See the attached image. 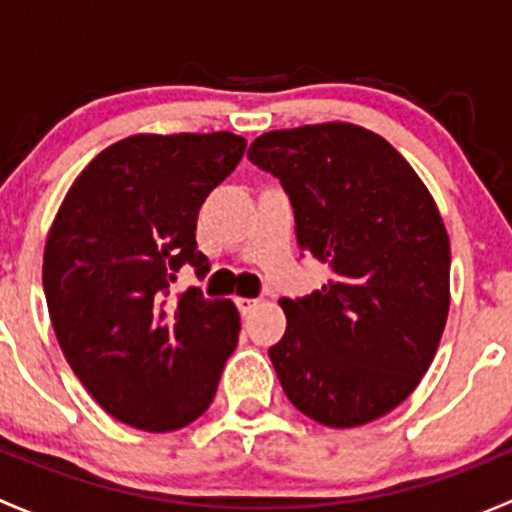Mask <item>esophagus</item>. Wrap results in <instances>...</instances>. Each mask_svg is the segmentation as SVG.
I'll return each mask as SVG.
<instances>
[{
  "label": "esophagus",
  "mask_w": 512,
  "mask_h": 512,
  "mask_svg": "<svg viewBox=\"0 0 512 512\" xmlns=\"http://www.w3.org/2000/svg\"><path fill=\"white\" fill-rule=\"evenodd\" d=\"M235 302H237V307H240V312H242V314H247V312H252V309L257 307V302H260V299H252V297H237Z\"/></svg>",
  "instance_id": "esophagus-1"
}]
</instances>
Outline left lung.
Instances as JSON below:
<instances>
[{
	"mask_svg": "<svg viewBox=\"0 0 512 512\" xmlns=\"http://www.w3.org/2000/svg\"><path fill=\"white\" fill-rule=\"evenodd\" d=\"M247 158L282 183L299 250L329 267L307 297H282L272 366L294 409L332 428L389 414L431 366L451 304V242L406 158L354 123L255 138Z\"/></svg>",
	"mask_w": 512,
	"mask_h": 512,
	"instance_id": "8db88e82",
	"label": "left lung"
}]
</instances>
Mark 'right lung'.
<instances>
[{
  "mask_svg": "<svg viewBox=\"0 0 512 512\" xmlns=\"http://www.w3.org/2000/svg\"><path fill=\"white\" fill-rule=\"evenodd\" d=\"M235 133H138L81 170L44 247L46 304L66 361L103 411L141 431L188 426L213 401L240 332L230 299L203 280L198 210L245 153Z\"/></svg>",
  "mask_w": 512,
  "mask_h": 512,
  "instance_id": "right-lung-1",
  "label": "right lung"
}]
</instances>
